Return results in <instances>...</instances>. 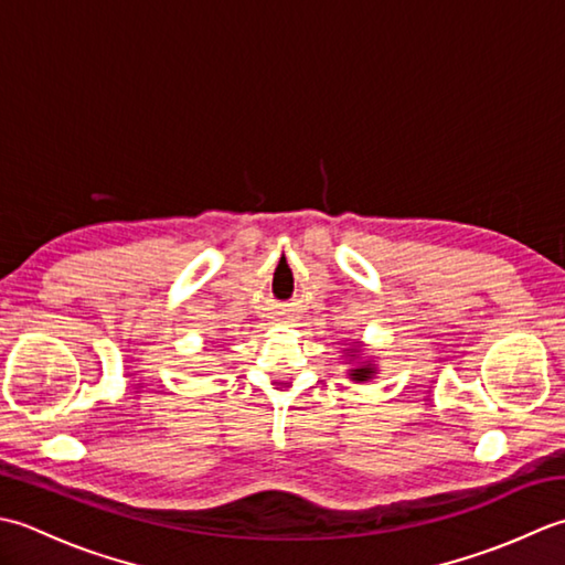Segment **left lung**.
<instances>
[{
    "mask_svg": "<svg viewBox=\"0 0 565 565\" xmlns=\"http://www.w3.org/2000/svg\"><path fill=\"white\" fill-rule=\"evenodd\" d=\"M343 355H347L349 363H353L347 373L353 383H367V380L377 375L375 355H365L361 341H351V347L343 349Z\"/></svg>",
    "mask_w": 565,
    "mask_h": 565,
    "instance_id": "8db88e82",
    "label": "left lung"
}]
</instances>
